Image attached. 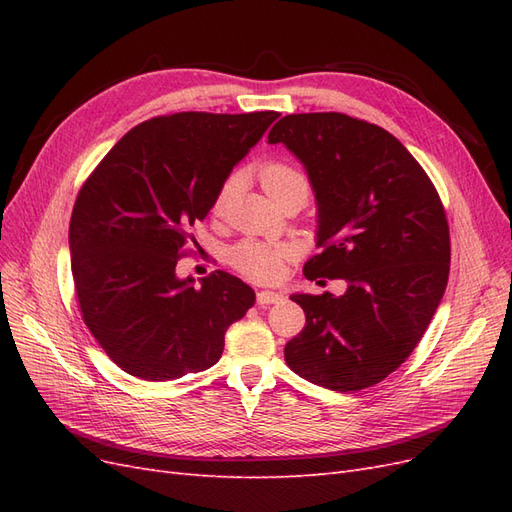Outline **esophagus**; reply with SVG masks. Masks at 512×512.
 <instances>
[{"instance_id": "obj_1", "label": "esophagus", "mask_w": 512, "mask_h": 512, "mask_svg": "<svg viewBox=\"0 0 512 512\" xmlns=\"http://www.w3.org/2000/svg\"><path fill=\"white\" fill-rule=\"evenodd\" d=\"M256 301H258V305H273V303L284 301V294L282 292H271V290H260L256 294Z\"/></svg>"}]
</instances>
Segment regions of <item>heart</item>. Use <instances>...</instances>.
I'll return each mask as SVG.
<instances>
[{
    "label": "heart",
    "mask_w": 512,
    "mask_h": 512,
    "mask_svg": "<svg viewBox=\"0 0 512 512\" xmlns=\"http://www.w3.org/2000/svg\"><path fill=\"white\" fill-rule=\"evenodd\" d=\"M260 181L271 200L288 192H301L307 198V192H309V185L303 173L282 162H273L262 168ZM235 185H237L235 179H228L222 185L218 198H215V209H220L226 203V198L235 192ZM288 256L290 252L284 245L243 241L230 250V265L239 269L243 275L252 277L256 282H273L277 277H282Z\"/></svg>",
    "instance_id": "heart-1"
}]
</instances>
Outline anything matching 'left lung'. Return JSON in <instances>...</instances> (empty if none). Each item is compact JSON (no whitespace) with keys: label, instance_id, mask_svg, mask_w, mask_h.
<instances>
[{"label":"left lung","instance_id":"left-lung-1","mask_svg":"<svg viewBox=\"0 0 512 512\" xmlns=\"http://www.w3.org/2000/svg\"><path fill=\"white\" fill-rule=\"evenodd\" d=\"M303 164L318 207L307 280H346L342 297L292 294L303 331L288 367L331 391L382 382L421 342L451 267L442 200L410 151L374 123L342 113L286 115L269 132Z\"/></svg>","mask_w":512,"mask_h":512}]
</instances>
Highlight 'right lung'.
<instances>
[{
  "instance_id": "1",
  "label": "right lung",
  "mask_w": 512,
  "mask_h": 512,
  "mask_svg": "<svg viewBox=\"0 0 512 512\" xmlns=\"http://www.w3.org/2000/svg\"><path fill=\"white\" fill-rule=\"evenodd\" d=\"M275 111L175 113L132 128L76 196L70 258L87 329L126 374L177 380L220 361L224 335L256 301L218 271L194 288L177 260L224 181Z\"/></svg>"
}]
</instances>
